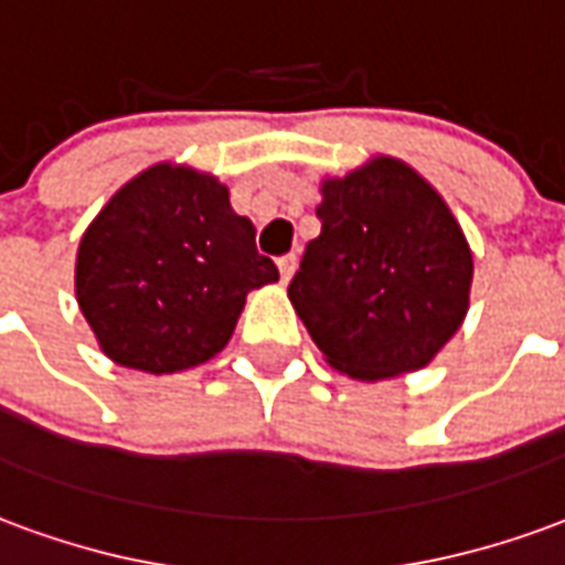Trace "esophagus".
I'll list each match as a JSON object with an SVG mask.
<instances>
[{
  "label": "esophagus",
  "instance_id": "1",
  "mask_svg": "<svg viewBox=\"0 0 565 565\" xmlns=\"http://www.w3.org/2000/svg\"><path fill=\"white\" fill-rule=\"evenodd\" d=\"M296 254H287V257L278 259V271H281V281H290L294 278V271H296Z\"/></svg>",
  "mask_w": 565,
  "mask_h": 565
}]
</instances>
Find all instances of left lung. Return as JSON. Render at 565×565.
<instances>
[{
	"label": "left lung",
	"mask_w": 565,
	"mask_h": 565,
	"mask_svg": "<svg viewBox=\"0 0 565 565\" xmlns=\"http://www.w3.org/2000/svg\"><path fill=\"white\" fill-rule=\"evenodd\" d=\"M320 235L287 296L332 366L379 381L426 366L469 308L472 250L448 205L399 160L323 184Z\"/></svg>",
	"instance_id": "obj_1"
}]
</instances>
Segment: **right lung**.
I'll return each instance as SVG.
<instances>
[{"label": "right lung", "mask_w": 565, "mask_h": 565, "mask_svg": "<svg viewBox=\"0 0 565 565\" xmlns=\"http://www.w3.org/2000/svg\"><path fill=\"white\" fill-rule=\"evenodd\" d=\"M278 281L254 223L211 174L153 166L99 211L78 247L84 318L115 363L153 375L223 351L245 296Z\"/></svg>", "instance_id": "1"}]
</instances>
